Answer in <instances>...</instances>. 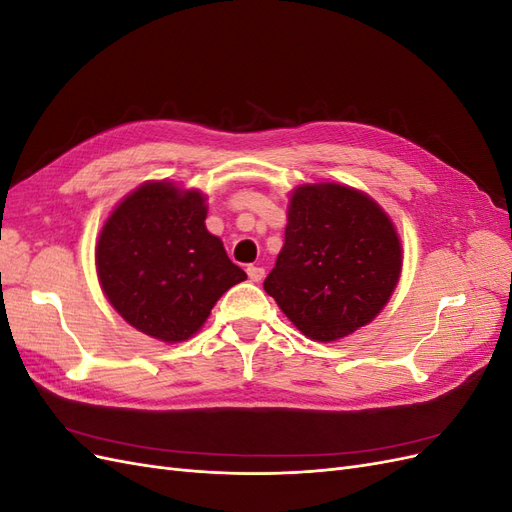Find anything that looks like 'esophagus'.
Wrapping results in <instances>:
<instances>
[{
    "mask_svg": "<svg viewBox=\"0 0 512 512\" xmlns=\"http://www.w3.org/2000/svg\"><path fill=\"white\" fill-rule=\"evenodd\" d=\"M247 275H250L252 282H260L262 277H265V269L258 267V265H250V267H247Z\"/></svg>",
    "mask_w": 512,
    "mask_h": 512,
    "instance_id": "1",
    "label": "esophagus"
}]
</instances>
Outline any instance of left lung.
Listing matches in <instances>:
<instances>
[{"label": "left lung", "instance_id": "obj_1", "mask_svg": "<svg viewBox=\"0 0 512 512\" xmlns=\"http://www.w3.org/2000/svg\"><path fill=\"white\" fill-rule=\"evenodd\" d=\"M404 247L369 194L344 183L290 192L286 241L265 290L314 342H337L374 320L397 288Z\"/></svg>", "mask_w": 512, "mask_h": 512}]
</instances>
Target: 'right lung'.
Listing matches in <instances>:
<instances>
[{"label": "right lung", "instance_id": "right-lung-1", "mask_svg": "<svg viewBox=\"0 0 512 512\" xmlns=\"http://www.w3.org/2000/svg\"><path fill=\"white\" fill-rule=\"evenodd\" d=\"M205 220L207 194L166 179L141 183L106 218L96 243L98 282L136 331L185 342L222 294L247 280Z\"/></svg>", "mask_w": 512, "mask_h": 512}]
</instances>
